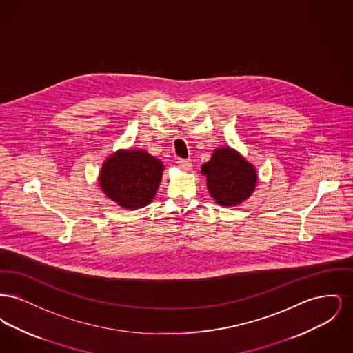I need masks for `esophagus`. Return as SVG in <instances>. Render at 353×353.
Listing matches in <instances>:
<instances>
[{
    "mask_svg": "<svg viewBox=\"0 0 353 353\" xmlns=\"http://www.w3.org/2000/svg\"><path fill=\"white\" fill-rule=\"evenodd\" d=\"M177 165H179V168L181 169V170L188 172V170H190V168H192V161L190 160H184V159H179L177 160Z\"/></svg>",
    "mask_w": 353,
    "mask_h": 353,
    "instance_id": "esophagus-1",
    "label": "esophagus"
}]
</instances>
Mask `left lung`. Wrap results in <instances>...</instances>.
<instances>
[{
	"mask_svg": "<svg viewBox=\"0 0 353 353\" xmlns=\"http://www.w3.org/2000/svg\"><path fill=\"white\" fill-rule=\"evenodd\" d=\"M210 197L221 206H235L246 201L258 183L256 169L230 147H219L201 167Z\"/></svg>",
	"mask_w": 353,
	"mask_h": 353,
	"instance_id": "1",
	"label": "left lung"
}]
</instances>
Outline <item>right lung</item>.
<instances>
[{
    "instance_id": "add662e5",
    "label": "right lung",
    "mask_w": 353,
    "mask_h": 353,
    "mask_svg": "<svg viewBox=\"0 0 353 353\" xmlns=\"http://www.w3.org/2000/svg\"><path fill=\"white\" fill-rule=\"evenodd\" d=\"M164 164L144 150H119L105 157L99 172L101 192L120 208L134 210L151 203Z\"/></svg>"
}]
</instances>
